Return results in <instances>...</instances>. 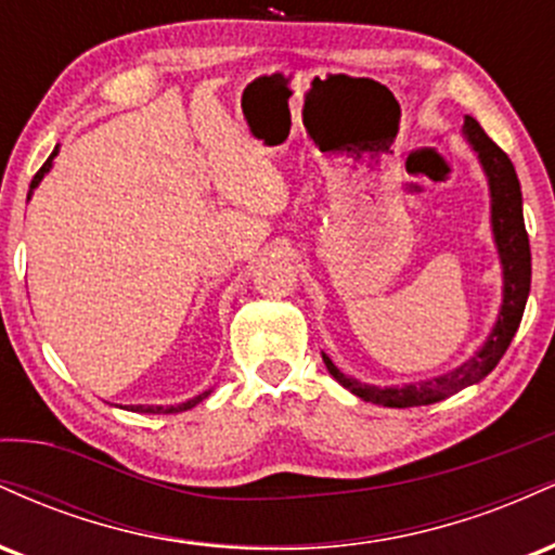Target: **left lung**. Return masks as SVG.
<instances>
[{"instance_id":"left-lung-1","label":"left lung","mask_w":555,"mask_h":555,"mask_svg":"<svg viewBox=\"0 0 555 555\" xmlns=\"http://www.w3.org/2000/svg\"><path fill=\"white\" fill-rule=\"evenodd\" d=\"M464 132H467L469 143L475 145L477 156H480L482 167H486L490 182V197H493V234L495 245H499L501 263H503V305L499 323H495L493 334L488 336L486 347L467 360L456 371L441 375V378L423 380V384L401 386V388H378L360 384V380L347 378L339 367L323 354L328 373L344 388L358 393L360 399L373 401V404L384 406H423L441 401L451 393L462 391V388L477 384L499 365V360L506 354L508 344L517 334L521 313H525L527 295H530V279H532V256H530V237L525 229V216H521V190L517 171H514L512 158H508L499 145L486 135L477 119H464Z\"/></svg>"}]
</instances>
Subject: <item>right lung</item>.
<instances>
[{
  "mask_svg": "<svg viewBox=\"0 0 555 555\" xmlns=\"http://www.w3.org/2000/svg\"><path fill=\"white\" fill-rule=\"evenodd\" d=\"M54 156H56V149L52 151V156L47 158V162H43V167L36 171L34 175V182H30V190L36 188L38 182H41V177L47 175L49 171V167H52V162H54ZM28 197H30V193H28ZM208 393L211 391H203L201 397H195V399H190V401H184V404H180V406H143V404H138V406H132V412H151V415H171V412H184V410H190V406H195L197 401H203L208 397Z\"/></svg>",
  "mask_w": 555,
  "mask_h": 555,
  "instance_id": "obj_1",
  "label": "right lung"
}]
</instances>
